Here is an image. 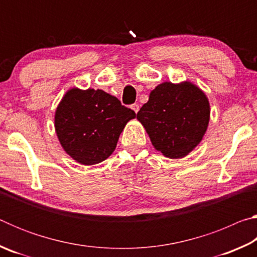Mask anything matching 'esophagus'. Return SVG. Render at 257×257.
Segmentation results:
<instances>
[{
    "label": "esophagus",
    "mask_w": 257,
    "mask_h": 257,
    "mask_svg": "<svg viewBox=\"0 0 257 257\" xmlns=\"http://www.w3.org/2000/svg\"><path fill=\"white\" fill-rule=\"evenodd\" d=\"M132 108H133L135 113H137V112L139 111V105H138V104H133V105H132Z\"/></svg>",
    "instance_id": "1"
}]
</instances>
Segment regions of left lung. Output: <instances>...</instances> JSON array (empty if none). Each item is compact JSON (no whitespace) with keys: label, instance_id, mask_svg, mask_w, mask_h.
Returning a JSON list of instances; mask_svg holds the SVG:
<instances>
[{"label":"left lung","instance_id":"8db88e82","mask_svg":"<svg viewBox=\"0 0 257 257\" xmlns=\"http://www.w3.org/2000/svg\"><path fill=\"white\" fill-rule=\"evenodd\" d=\"M210 113V102L199 87L190 81H165L152 90L137 119L156 151L181 159L202 142Z\"/></svg>","mask_w":257,"mask_h":257}]
</instances>
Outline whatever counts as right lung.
<instances>
[{"mask_svg": "<svg viewBox=\"0 0 257 257\" xmlns=\"http://www.w3.org/2000/svg\"><path fill=\"white\" fill-rule=\"evenodd\" d=\"M135 118L136 113L104 90L73 87L56 107L54 127L69 156L80 164L93 165L113 153L125 124Z\"/></svg>", "mask_w": 257, "mask_h": 257, "instance_id": "right-lung-1", "label": "right lung"}]
</instances>
